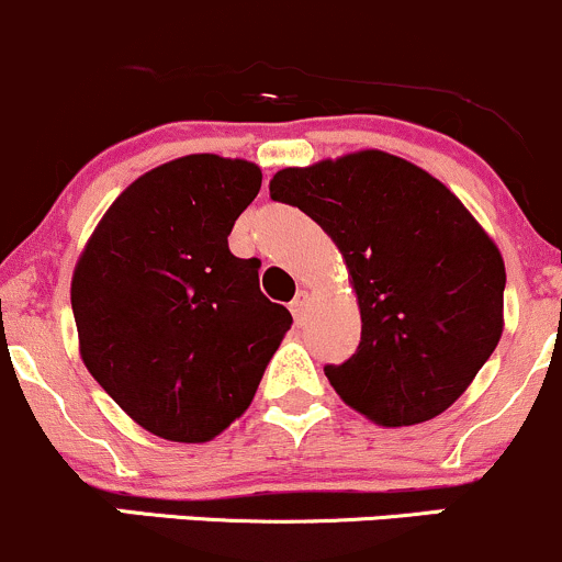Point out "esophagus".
<instances>
[{"label": "esophagus", "mask_w": 562, "mask_h": 562, "mask_svg": "<svg viewBox=\"0 0 562 562\" xmlns=\"http://www.w3.org/2000/svg\"><path fill=\"white\" fill-rule=\"evenodd\" d=\"M306 306H310V293H306V291H299V295H295V299L291 301V312H293L295 323H301V319H304Z\"/></svg>", "instance_id": "obj_1"}]
</instances>
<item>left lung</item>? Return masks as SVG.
I'll return each mask as SVG.
<instances>
[{
  "label": "left lung",
  "mask_w": 562,
  "mask_h": 562,
  "mask_svg": "<svg viewBox=\"0 0 562 562\" xmlns=\"http://www.w3.org/2000/svg\"><path fill=\"white\" fill-rule=\"evenodd\" d=\"M274 202L299 207L347 258L360 347L325 375L384 427L451 408L502 338V252L437 178L384 151L285 168Z\"/></svg>",
  "instance_id": "obj_1"
}]
</instances>
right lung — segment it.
I'll list each match as a JSON object with an SVG mask.
<instances>
[{"label": "right lung", "instance_id": "obj_1", "mask_svg": "<svg viewBox=\"0 0 562 562\" xmlns=\"http://www.w3.org/2000/svg\"><path fill=\"white\" fill-rule=\"evenodd\" d=\"M261 170L191 154L131 183L79 258L71 310L92 379L140 427L207 442L243 416L293 317L229 234Z\"/></svg>", "mask_w": 562, "mask_h": 562}]
</instances>
